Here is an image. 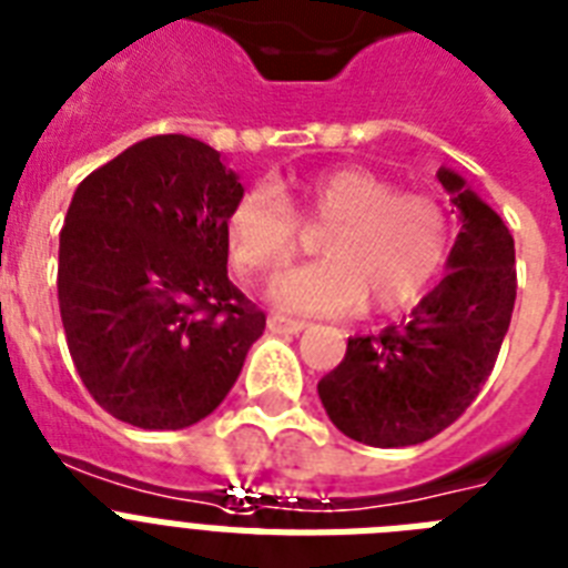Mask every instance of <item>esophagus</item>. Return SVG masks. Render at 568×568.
Masks as SVG:
<instances>
[{
  "label": "esophagus",
  "mask_w": 568,
  "mask_h": 568,
  "mask_svg": "<svg viewBox=\"0 0 568 568\" xmlns=\"http://www.w3.org/2000/svg\"><path fill=\"white\" fill-rule=\"evenodd\" d=\"M268 328H271V332H283V335H300V332L306 328V323L288 321V317H280V314H271Z\"/></svg>",
  "instance_id": "34e87169"
}]
</instances>
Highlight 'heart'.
<instances>
[{
    "label": "heart",
    "mask_w": 568,
    "mask_h": 568,
    "mask_svg": "<svg viewBox=\"0 0 568 568\" xmlns=\"http://www.w3.org/2000/svg\"><path fill=\"white\" fill-rule=\"evenodd\" d=\"M300 215L326 227L321 262L271 283V306L288 314L343 317L369 303L389 314L416 306L445 268L454 242L450 216L436 199L402 193L366 166H332L288 193L256 184L227 211L233 262L247 274H274L294 260Z\"/></svg>",
    "instance_id": "obj_1"
}]
</instances>
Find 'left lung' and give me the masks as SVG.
Returning <instances> with one entry per match:
<instances>
[{
  "label": "left lung",
  "mask_w": 568,
  "mask_h": 568,
  "mask_svg": "<svg viewBox=\"0 0 568 568\" xmlns=\"http://www.w3.org/2000/svg\"><path fill=\"white\" fill-rule=\"evenodd\" d=\"M438 181L462 222L447 274L402 326L349 337L317 384L332 424L364 445H422L450 427L488 381L511 323L514 236L459 173L442 166Z\"/></svg>",
  "instance_id": "8db88e82"
}]
</instances>
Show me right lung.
Listing matches in <instances>:
<instances>
[{"label": "right lung", "mask_w": 568, "mask_h": 568, "mask_svg": "<svg viewBox=\"0 0 568 568\" xmlns=\"http://www.w3.org/2000/svg\"><path fill=\"white\" fill-rule=\"evenodd\" d=\"M245 193L213 146L144 138L80 181L60 231L71 361L109 416L181 430L236 384L265 314L227 280L225 222Z\"/></svg>", "instance_id": "1"}]
</instances>
